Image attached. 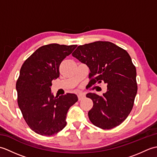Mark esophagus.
Returning <instances> with one entry per match:
<instances>
[{
	"label": "esophagus",
	"mask_w": 157,
	"mask_h": 157,
	"mask_svg": "<svg viewBox=\"0 0 157 157\" xmlns=\"http://www.w3.org/2000/svg\"><path fill=\"white\" fill-rule=\"evenodd\" d=\"M78 98L79 101H82V99H84L85 98V95L83 93H79V94H78Z\"/></svg>",
	"instance_id": "34e87169"
}]
</instances>
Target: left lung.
<instances>
[{"mask_svg":"<svg viewBox=\"0 0 157 157\" xmlns=\"http://www.w3.org/2000/svg\"><path fill=\"white\" fill-rule=\"evenodd\" d=\"M72 56L90 70L89 87L107 84L102 96L86 94L93 101L88 112L92 124L102 129L119 125L132 110L138 91L136 69L128 52L111 42L96 41L79 46Z\"/></svg>","mask_w":157,"mask_h":157,"instance_id":"obj_1","label":"left lung"}]
</instances>
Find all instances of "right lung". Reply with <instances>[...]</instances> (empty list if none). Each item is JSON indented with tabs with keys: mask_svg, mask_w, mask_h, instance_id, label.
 Returning <instances> with one entry per match:
<instances>
[{
	"mask_svg": "<svg viewBox=\"0 0 157 157\" xmlns=\"http://www.w3.org/2000/svg\"><path fill=\"white\" fill-rule=\"evenodd\" d=\"M77 45L50 44L38 48L25 60L16 82L17 103L25 122L41 136H53L65 128L69 109L78 101L75 94L55 97L52 81L59 77V66Z\"/></svg>",
	"mask_w": 157,
	"mask_h": 157,
	"instance_id": "1",
	"label": "right lung"
}]
</instances>
